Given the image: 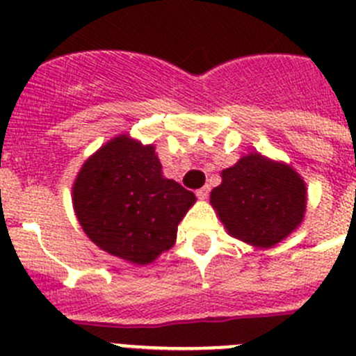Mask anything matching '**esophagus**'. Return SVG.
Returning a JSON list of instances; mask_svg holds the SVG:
<instances>
[{"instance_id":"esophagus-1","label":"esophagus","mask_w":356,"mask_h":356,"mask_svg":"<svg viewBox=\"0 0 356 356\" xmlns=\"http://www.w3.org/2000/svg\"><path fill=\"white\" fill-rule=\"evenodd\" d=\"M209 195H210V186L207 184V186H203V188H200L198 191H196V196H198L200 200H205V198H209Z\"/></svg>"}]
</instances>
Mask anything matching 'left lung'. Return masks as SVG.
I'll list each match as a JSON object with an SVG mask.
<instances>
[{
  "instance_id": "obj_1",
  "label": "left lung",
  "mask_w": 356,
  "mask_h": 356,
  "mask_svg": "<svg viewBox=\"0 0 356 356\" xmlns=\"http://www.w3.org/2000/svg\"><path fill=\"white\" fill-rule=\"evenodd\" d=\"M210 203L227 233L255 245L273 247L302 222L306 186L289 165L248 154L222 170Z\"/></svg>"
}]
</instances>
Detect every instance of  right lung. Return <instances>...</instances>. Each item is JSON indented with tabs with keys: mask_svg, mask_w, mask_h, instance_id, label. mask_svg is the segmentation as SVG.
<instances>
[{
	"mask_svg": "<svg viewBox=\"0 0 356 356\" xmlns=\"http://www.w3.org/2000/svg\"><path fill=\"white\" fill-rule=\"evenodd\" d=\"M195 195L161 175L153 146L115 137L85 161L72 205L86 236L108 254L149 264L174 245Z\"/></svg>",
	"mask_w": 356,
	"mask_h": 356,
	"instance_id": "right-lung-1",
	"label": "right lung"
}]
</instances>
